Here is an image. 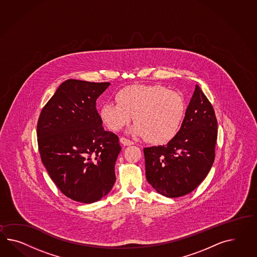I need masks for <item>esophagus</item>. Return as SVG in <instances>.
<instances>
[{"instance_id":"1","label":"esophagus","mask_w":257,"mask_h":257,"mask_svg":"<svg viewBox=\"0 0 257 257\" xmlns=\"http://www.w3.org/2000/svg\"><path fill=\"white\" fill-rule=\"evenodd\" d=\"M119 141H120V143L123 145V146H130V145H134V142L131 141V140H129V139H127L125 138H121L119 139Z\"/></svg>"}]
</instances>
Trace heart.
<instances>
[{
  "instance_id": "1",
  "label": "heart",
  "mask_w": 257,
  "mask_h": 257,
  "mask_svg": "<svg viewBox=\"0 0 257 257\" xmlns=\"http://www.w3.org/2000/svg\"><path fill=\"white\" fill-rule=\"evenodd\" d=\"M116 102L100 108V119L112 131H119L134 115L131 133L153 144H164L180 130L186 114L181 94L161 85H132L116 94Z\"/></svg>"
}]
</instances>
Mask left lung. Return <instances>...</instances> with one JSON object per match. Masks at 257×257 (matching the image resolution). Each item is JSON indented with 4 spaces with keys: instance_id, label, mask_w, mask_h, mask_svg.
<instances>
[{
    "instance_id": "left-lung-1",
    "label": "left lung",
    "mask_w": 257,
    "mask_h": 257,
    "mask_svg": "<svg viewBox=\"0 0 257 257\" xmlns=\"http://www.w3.org/2000/svg\"><path fill=\"white\" fill-rule=\"evenodd\" d=\"M216 139L213 106L196 85L177 135L166 145L145 148L147 180L168 198L190 193L212 168Z\"/></svg>"
}]
</instances>
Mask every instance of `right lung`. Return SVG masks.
<instances>
[{
	"mask_svg": "<svg viewBox=\"0 0 257 257\" xmlns=\"http://www.w3.org/2000/svg\"><path fill=\"white\" fill-rule=\"evenodd\" d=\"M109 84L67 80L38 119L44 167L63 194L82 203L101 200L116 181L119 138L105 131L96 109V99Z\"/></svg>",
	"mask_w": 257,
	"mask_h": 257,
	"instance_id": "obj_1",
	"label": "right lung"
}]
</instances>
